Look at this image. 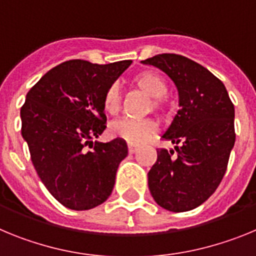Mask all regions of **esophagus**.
Instances as JSON below:
<instances>
[{
	"label": "esophagus",
	"instance_id": "obj_1",
	"mask_svg": "<svg viewBox=\"0 0 256 256\" xmlns=\"http://www.w3.org/2000/svg\"><path fill=\"white\" fill-rule=\"evenodd\" d=\"M137 150H138V148H137V146H132V144H128V152H130V154L137 152Z\"/></svg>",
	"mask_w": 256,
	"mask_h": 256
}]
</instances>
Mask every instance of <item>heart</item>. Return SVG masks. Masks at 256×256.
I'll return each instance as SVG.
<instances>
[{
	"label": "heart",
	"instance_id": "obj_1",
	"mask_svg": "<svg viewBox=\"0 0 256 256\" xmlns=\"http://www.w3.org/2000/svg\"><path fill=\"white\" fill-rule=\"evenodd\" d=\"M136 86L144 94L151 97L150 108L156 112H165L170 108L169 100L166 98V84L156 73L152 72H144L134 79ZM123 96H122L120 86L114 83L106 90L104 96V108L108 114H116L122 108ZM159 132V123L152 118L146 119H130L123 118L110 124V133L112 137L120 138L126 144H144Z\"/></svg>",
	"mask_w": 256,
	"mask_h": 256
}]
</instances>
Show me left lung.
<instances>
[{"instance_id":"8db88e82","label":"left lung","mask_w":256,"mask_h":256,"mask_svg":"<svg viewBox=\"0 0 256 256\" xmlns=\"http://www.w3.org/2000/svg\"><path fill=\"white\" fill-rule=\"evenodd\" d=\"M142 62L170 76L180 106L162 134V140L176 144L177 155L158 148L148 188L164 209L188 212L214 194L227 170L236 140L234 106L220 79L191 58L162 54Z\"/></svg>"}]
</instances>
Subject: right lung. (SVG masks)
Segmentation results:
<instances>
[{"mask_svg":"<svg viewBox=\"0 0 256 256\" xmlns=\"http://www.w3.org/2000/svg\"><path fill=\"white\" fill-rule=\"evenodd\" d=\"M130 62L65 61L30 88L20 108L22 138L38 177L69 209H92L112 195L128 148L120 138L106 144L92 140L106 128V90Z\"/></svg>","mask_w":256,"mask_h":256,"instance_id":"1","label":"right lung"}]
</instances>
